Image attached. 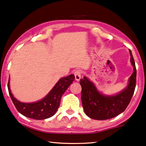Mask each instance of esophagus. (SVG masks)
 Returning a JSON list of instances; mask_svg holds the SVG:
<instances>
[{
    "label": "esophagus",
    "instance_id": "34e87169",
    "mask_svg": "<svg viewBox=\"0 0 146 146\" xmlns=\"http://www.w3.org/2000/svg\"><path fill=\"white\" fill-rule=\"evenodd\" d=\"M74 75H75L76 81H79L80 79H81V76H82V71L81 70V69H77V70H76L75 71Z\"/></svg>",
    "mask_w": 146,
    "mask_h": 146
}]
</instances>
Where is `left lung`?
<instances>
[{"mask_svg": "<svg viewBox=\"0 0 146 146\" xmlns=\"http://www.w3.org/2000/svg\"><path fill=\"white\" fill-rule=\"evenodd\" d=\"M131 63L134 72L129 79L128 86L114 96H104L100 94L92 82L87 77L80 80L81 86V100L85 113L92 119L108 120L118 116L126 110L134 94L136 84V68L132 53L130 50Z\"/></svg>", "mask_w": 146, "mask_h": 146, "instance_id": "8db88e82", "label": "left lung"}]
</instances>
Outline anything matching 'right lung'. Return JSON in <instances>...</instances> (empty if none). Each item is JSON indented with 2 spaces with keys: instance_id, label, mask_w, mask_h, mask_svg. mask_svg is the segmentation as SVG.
<instances>
[{
  "instance_id": "obj_1",
  "label": "right lung",
  "mask_w": 146,
  "mask_h": 146,
  "mask_svg": "<svg viewBox=\"0 0 146 146\" xmlns=\"http://www.w3.org/2000/svg\"><path fill=\"white\" fill-rule=\"evenodd\" d=\"M74 80V75L61 78L46 97L34 103H23L16 100L11 93L9 81L8 83V89L12 102L20 114L28 118L44 120L50 118L55 114L60 104L61 96Z\"/></svg>"
}]
</instances>
